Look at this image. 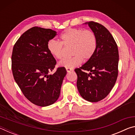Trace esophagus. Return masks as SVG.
Returning a JSON list of instances; mask_svg holds the SVG:
<instances>
[{
    "label": "esophagus",
    "instance_id": "esophagus-1",
    "mask_svg": "<svg viewBox=\"0 0 135 135\" xmlns=\"http://www.w3.org/2000/svg\"><path fill=\"white\" fill-rule=\"evenodd\" d=\"M66 70H67V71L68 73H69L71 71H72V69H71V68H66Z\"/></svg>",
    "mask_w": 135,
    "mask_h": 135
}]
</instances>
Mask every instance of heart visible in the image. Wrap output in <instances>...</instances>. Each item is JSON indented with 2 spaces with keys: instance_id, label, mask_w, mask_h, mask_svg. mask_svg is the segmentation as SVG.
Instances as JSON below:
<instances>
[{
  "instance_id": "1",
  "label": "heart",
  "mask_w": 135,
  "mask_h": 135,
  "mask_svg": "<svg viewBox=\"0 0 135 135\" xmlns=\"http://www.w3.org/2000/svg\"><path fill=\"white\" fill-rule=\"evenodd\" d=\"M61 42L55 40L47 43V49L52 56L57 59L64 56V46H72L71 54L74 56L65 58L59 63L61 67L74 68L84 60L90 59L97 47V38L95 33L81 28H68L61 36Z\"/></svg>"
}]
</instances>
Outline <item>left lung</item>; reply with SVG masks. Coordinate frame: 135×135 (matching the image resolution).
<instances>
[{
    "label": "left lung",
    "instance_id": "left-lung-1",
    "mask_svg": "<svg viewBox=\"0 0 135 135\" xmlns=\"http://www.w3.org/2000/svg\"><path fill=\"white\" fill-rule=\"evenodd\" d=\"M84 24H88L96 35L97 47L92 58L75 69L77 87L83 99L97 102L104 99L115 83L119 55L116 42L105 27L93 21Z\"/></svg>",
    "mask_w": 135,
    "mask_h": 135
}]
</instances>
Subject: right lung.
<instances>
[{"mask_svg": "<svg viewBox=\"0 0 135 135\" xmlns=\"http://www.w3.org/2000/svg\"><path fill=\"white\" fill-rule=\"evenodd\" d=\"M56 35L51 29L34 27L20 36L13 48V78L27 99L40 107L51 105L58 100L67 74L64 67L48 74L56 62L47 45Z\"/></svg>", "mask_w": 135, "mask_h": 135, "instance_id": "1", "label": "right lung"}]
</instances>
